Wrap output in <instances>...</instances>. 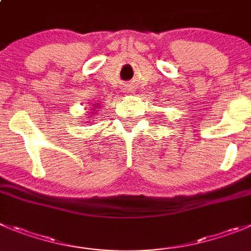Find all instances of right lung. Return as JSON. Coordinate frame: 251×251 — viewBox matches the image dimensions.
Returning <instances> with one entry per match:
<instances>
[{
  "label": "right lung",
  "instance_id": "obj_1",
  "mask_svg": "<svg viewBox=\"0 0 251 251\" xmlns=\"http://www.w3.org/2000/svg\"><path fill=\"white\" fill-rule=\"evenodd\" d=\"M99 104H94V107H90V110H91V112H90V115L91 116H95V114H97L98 112V109H99ZM91 119H94V118H91ZM90 124V123H89Z\"/></svg>",
  "mask_w": 251,
  "mask_h": 251
}]
</instances>
